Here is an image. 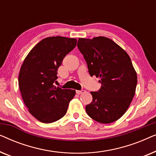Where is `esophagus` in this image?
Listing matches in <instances>:
<instances>
[{
	"mask_svg": "<svg viewBox=\"0 0 156 156\" xmlns=\"http://www.w3.org/2000/svg\"><path fill=\"white\" fill-rule=\"evenodd\" d=\"M85 90H84V89H82V90H76V93L77 94H82L84 93L85 92Z\"/></svg>",
	"mask_w": 156,
	"mask_h": 156,
	"instance_id": "esophagus-1",
	"label": "esophagus"
}]
</instances>
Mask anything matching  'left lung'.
<instances>
[{
	"instance_id": "obj_1",
	"label": "left lung",
	"mask_w": 156,
	"mask_h": 156,
	"mask_svg": "<svg viewBox=\"0 0 156 156\" xmlns=\"http://www.w3.org/2000/svg\"><path fill=\"white\" fill-rule=\"evenodd\" d=\"M77 47L89 74L99 77L101 84L99 91H91L87 114L97 122H114L125 114L135 94L137 74L131 58L113 40L101 36L79 38Z\"/></svg>"
}]
</instances>
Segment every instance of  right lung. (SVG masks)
Here are the masks:
<instances>
[{"label":"right lung","instance_id":"1","mask_svg":"<svg viewBox=\"0 0 156 156\" xmlns=\"http://www.w3.org/2000/svg\"><path fill=\"white\" fill-rule=\"evenodd\" d=\"M76 40L61 36L44 38L32 49L21 66L18 85L29 112L50 123L67 113L75 90L54 86L63 59L76 47Z\"/></svg>","mask_w":156,"mask_h":156}]
</instances>
